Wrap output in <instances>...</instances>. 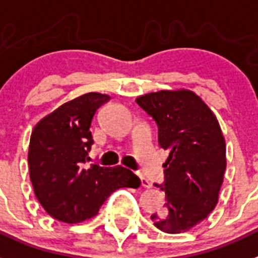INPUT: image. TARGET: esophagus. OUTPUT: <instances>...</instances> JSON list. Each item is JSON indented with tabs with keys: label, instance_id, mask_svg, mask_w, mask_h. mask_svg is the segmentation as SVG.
<instances>
[{
	"label": "esophagus",
	"instance_id": "1",
	"mask_svg": "<svg viewBox=\"0 0 258 258\" xmlns=\"http://www.w3.org/2000/svg\"><path fill=\"white\" fill-rule=\"evenodd\" d=\"M138 176H140V179H141L142 187H146V188H150V187H152V183L149 182L148 178H145V176L142 175V174H140V172H138Z\"/></svg>",
	"mask_w": 258,
	"mask_h": 258
}]
</instances>
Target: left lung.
I'll return each mask as SVG.
<instances>
[{"label":"left lung","mask_w":258,"mask_h":258,"mask_svg":"<svg viewBox=\"0 0 258 258\" xmlns=\"http://www.w3.org/2000/svg\"><path fill=\"white\" fill-rule=\"evenodd\" d=\"M158 125V142L169 150L165 165V208L152 215L166 233L186 232L214 211L227 167L225 140L208 105L188 89L158 91L137 97Z\"/></svg>","instance_id":"8db88e82"}]
</instances>
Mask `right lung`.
<instances>
[{
    "mask_svg": "<svg viewBox=\"0 0 258 258\" xmlns=\"http://www.w3.org/2000/svg\"><path fill=\"white\" fill-rule=\"evenodd\" d=\"M110 97L89 92L67 101L35 125L29 145L30 179L40 206L50 216L75 224L99 214L110 194L137 188L141 180L122 166L91 165V124Z\"/></svg>",
    "mask_w": 258,
    "mask_h": 258,
    "instance_id": "right-lung-1",
    "label": "right lung"
}]
</instances>
